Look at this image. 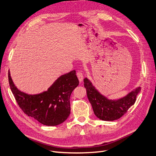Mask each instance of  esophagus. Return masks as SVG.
I'll use <instances>...</instances> for the list:
<instances>
[{"label":"esophagus","mask_w":156,"mask_h":156,"mask_svg":"<svg viewBox=\"0 0 156 156\" xmlns=\"http://www.w3.org/2000/svg\"><path fill=\"white\" fill-rule=\"evenodd\" d=\"M77 76L78 77V79L79 80L80 83H81L83 81V80L84 79V76H83V74L82 73V72L80 71H79L77 72Z\"/></svg>","instance_id":"34e87169"}]
</instances>
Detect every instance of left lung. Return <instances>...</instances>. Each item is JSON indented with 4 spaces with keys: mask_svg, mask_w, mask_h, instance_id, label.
<instances>
[{
    "mask_svg": "<svg viewBox=\"0 0 156 156\" xmlns=\"http://www.w3.org/2000/svg\"><path fill=\"white\" fill-rule=\"evenodd\" d=\"M84 86L86 89L87 97L95 116L104 121H114L119 119L127 113L136 101V97L141 91L140 87L130 91L118 100H109L100 93L86 77L84 79Z\"/></svg>",
    "mask_w": 156,
    "mask_h": 156,
    "instance_id": "1",
    "label": "left lung"
}]
</instances>
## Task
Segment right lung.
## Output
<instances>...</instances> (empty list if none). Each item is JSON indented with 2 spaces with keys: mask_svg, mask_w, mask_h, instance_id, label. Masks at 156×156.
Instances as JSON below:
<instances>
[{
  "mask_svg": "<svg viewBox=\"0 0 156 156\" xmlns=\"http://www.w3.org/2000/svg\"><path fill=\"white\" fill-rule=\"evenodd\" d=\"M76 72L62 75L47 91L29 95L18 90L8 72L9 84L16 102L24 113L41 124L55 126L64 122L70 114V97L79 85Z\"/></svg>",
  "mask_w": 156,
  "mask_h": 156,
  "instance_id": "obj_1",
  "label": "right lung"
}]
</instances>
